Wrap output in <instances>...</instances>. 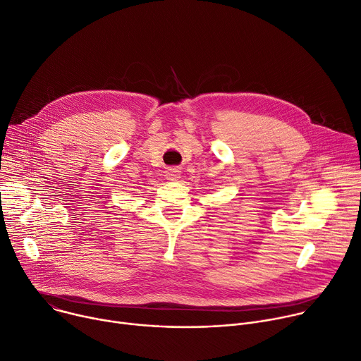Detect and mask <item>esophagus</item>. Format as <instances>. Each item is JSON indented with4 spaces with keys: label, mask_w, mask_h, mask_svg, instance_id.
<instances>
[{
    "label": "esophagus",
    "mask_w": 361,
    "mask_h": 361,
    "mask_svg": "<svg viewBox=\"0 0 361 361\" xmlns=\"http://www.w3.org/2000/svg\"><path fill=\"white\" fill-rule=\"evenodd\" d=\"M180 173H181L180 169H176V167L169 169V170L166 171V178L170 180V181H176V180L180 178Z\"/></svg>",
    "instance_id": "esophagus-1"
}]
</instances>
